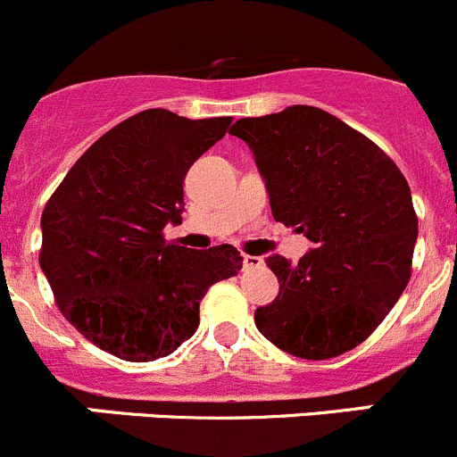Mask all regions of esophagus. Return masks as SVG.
<instances>
[{
  "instance_id": "esophagus-1",
  "label": "esophagus",
  "mask_w": 457,
  "mask_h": 457,
  "mask_svg": "<svg viewBox=\"0 0 457 457\" xmlns=\"http://www.w3.org/2000/svg\"><path fill=\"white\" fill-rule=\"evenodd\" d=\"M263 266L262 257H254V254H243V268H259Z\"/></svg>"
}]
</instances>
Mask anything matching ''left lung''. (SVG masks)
<instances>
[{
    "mask_svg": "<svg viewBox=\"0 0 457 457\" xmlns=\"http://www.w3.org/2000/svg\"><path fill=\"white\" fill-rule=\"evenodd\" d=\"M275 220L318 248L293 266L272 254L279 295L254 311L257 329L306 361L340 356L383 322L411 279L417 214L395 162L365 135L313 105L238 119Z\"/></svg>",
    "mask_w": 457,
    "mask_h": 457,
    "instance_id": "left-lung-1",
    "label": "left lung"
}]
</instances>
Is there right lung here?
Here are the masks:
<instances>
[{
    "label": "right lung",
    "instance_id": "add662e5",
    "mask_svg": "<svg viewBox=\"0 0 457 457\" xmlns=\"http://www.w3.org/2000/svg\"><path fill=\"white\" fill-rule=\"evenodd\" d=\"M229 117L144 110L79 157L42 212L40 268L55 304L89 343L148 363L195 334L200 300L243 266L234 245L189 250L164 238L182 223L187 170Z\"/></svg>",
    "mask_w": 457,
    "mask_h": 457
}]
</instances>
